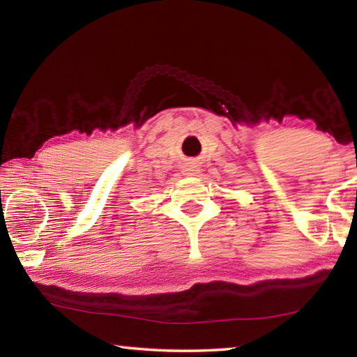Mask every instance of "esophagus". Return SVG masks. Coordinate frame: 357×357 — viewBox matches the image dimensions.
Returning <instances> with one entry per match:
<instances>
[{"label": "esophagus", "instance_id": "esophagus-1", "mask_svg": "<svg viewBox=\"0 0 357 357\" xmlns=\"http://www.w3.org/2000/svg\"><path fill=\"white\" fill-rule=\"evenodd\" d=\"M183 173L187 174V176H197L198 173H200V167H198L197 164H185L184 168H183Z\"/></svg>", "mask_w": 357, "mask_h": 357}]
</instances>
